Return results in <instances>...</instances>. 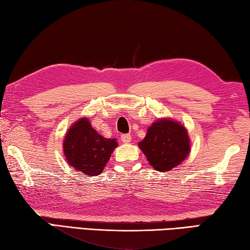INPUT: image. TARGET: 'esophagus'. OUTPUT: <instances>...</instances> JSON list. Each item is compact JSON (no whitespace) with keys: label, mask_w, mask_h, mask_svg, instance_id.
<instances>
[{"label":"esophagus","mask_w":250,"mask_h":250,"mask_svg":"<svg viewBox=\"0 0 250 250\" xmlns=\"http://www.w3.org/2000/svg\"><path fill=\"white\" fill-rule=\"evenodd\" d=\"M121 141L124 143V144H128V143L132 141V136L129 134H123L121 135Z\"/></svg>","instance_id":"1"}]
</instances>
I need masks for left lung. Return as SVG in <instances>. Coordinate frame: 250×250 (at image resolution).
Segmentation results:
<instances>
[{
    "instance_id": "1",
    "label": "left lung",
    "mask_w": 250,
    "mask_h": 250,
    "mask_svg": "<svg viewBox=\"0 0 250 250\" xmlns=\"http://www.w3.org/2000/svg\"><path fill=\"white\" fill-rule=\"evenodd\" d=\"M138 147L154 169L167 171L178 166L188 156L190 141L187 129L181 123L161 118L149 126Z\"/></svg>"
}]
</instances>
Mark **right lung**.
<instances>
[{"label": "right lung", "instance_id": "add662e5", "mask_svg": "<svg viewBox=\"0 0 250 250\" xmlns=\"http://www.w3.org/2000/svg\"><path fill=\"white\" fill-rule=\"evenodd\" d=\"M116 147L115 138H105L98 134L86 117L80 118L69 127L63 143L69 166L86 176L102 174Z\"/></svg>", "mask_w": 250, "mask_h": 250}]
</instances>
